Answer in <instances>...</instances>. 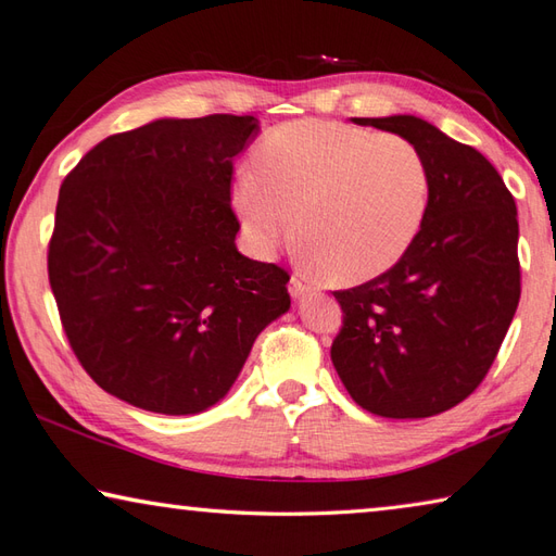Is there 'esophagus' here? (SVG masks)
Listing matches in <instances>:
<instances>
[{
    "mask_svg": "<svg viewBox=\"0 0 556 556\" xmlns=\"http://www.w3.org/2000/svg\"><path fill=\"white\" fill-rule=\"evenodd\" d=\"M305 291H308V287H305L299 277H291V281H289V293H291V296L293 299H301Z\"/></svg>",
    "mask_w": 556,
    "mask_h": 556,
    "instance_id": "34e87169",
    "label": "esophagus"
}]
</instances>
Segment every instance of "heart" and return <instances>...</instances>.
I'll return each mask as SVG.
<instances>
[{"label":"heart","mask_w":556,"mask_h":556,"mask_svg":"<svg viewBox=\"0 0 556 556\" xmlns=\"http://www.w3.org/2000/svg\"><path fill=\"white\" fill-rule=\"evenodd\" d=\"M253 167L231 188L245 241L269 255L296 229L305 263L339 285L396 267L432 203L428 160L410 140L341 122L271 128L253 150Z\"/></svg>","instance_id":"1"}]
</instances>
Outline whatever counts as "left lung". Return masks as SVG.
I'll use <instances>...</instances> for the list:
<instances>
[{"mask_svg":"<svg viewBox=\"0 0 556 556\" xmlns=\"http://www.w3.org/2000/svg\"><path fill=\"white\" fill-rule=\"evenodd\" d=\"M416 146L432 203L406 257L334 291L344 327L332 363L351 399L382 418H430L485 380L521 299L518 215L500 172L420 116L351 119Z\"/></svg>","mask_w":556,"mask_h":556,"instance_id":"8db88e82","label":"left lung"}]
</instances>
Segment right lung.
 I'll return each mask as SVG.
<instances>
[{"instance_id": "1", "label": "right lung", "mask_w": 556, "mask_h": 556, "mask_svg": "<svg viewBox=\"0 0 556 556\" xmlns=\"http://www.w3.org/2000/svg\"><path fill=\"white\" fill-rule=\"evenodd\" d=\"M257 134L255 116L155 119L64 179L47 271L68 344L108 394L207 410L291 308L287 271L236 248L231 160Z\"/></svg>"}]
</instances>
